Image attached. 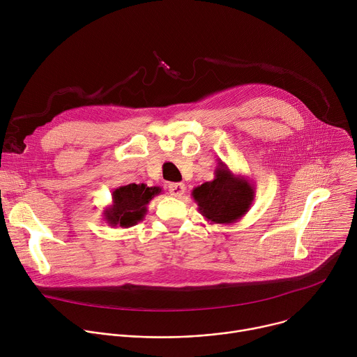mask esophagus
Masks as SVG:
<instances>
[{
	"label": "esophagus",
	"mask_w": 357,
	"mask_h": 357,
	"mask_svg": "<svg viewBox=\"0 0 357 357\" xmlns=\"http://www.w3.org/2000/svg\"><path fill=\"white\" fill-rule=\"evenodd\" d=\"M168 190H169V193H171L172 196H175V197H181V196L185 193L186 188H185V185H183V183H169Z\"/></svg>",
	"instance_id": "1"
}]
</instances>
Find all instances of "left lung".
I'll use <instances>...</instances> for the list:
<instances>
[{"instance_id":"obj_1","label":"left lung","mask_w":357,"mask_h":357,"mask_svg":"<svg viewBox=\"0 0 357 357\" xmlns=\"http://www.w3.org/2000/svg\"><path fill=\"white\" fill-rule=\"evenodd\" d=\"M254 190L256 188L248 178L233 174L220 161L215 169V179L195 188L192 197L200 215L211 225H233L248 212Z\"/></svg>"}]
</instances>
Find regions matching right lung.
<instances>
[{
    "label": "right lung",
    "instance_id": "1",
    "mask_svg": "<svg viewBox=\"0 0 357 357\" xmlns=\"http://www.w3.org/2000/svg\"><path fill=\"white\" fill-rule=\"evenodd\" d=\"M160 186H146L144 183H130L116 188L112 193V205L105 212V220L112 227H131L141 222L146 215L148 203L161 193Z\"/></svg>",
    "mask_w": 357,
    "mask_h": 357
}]
</instances>
